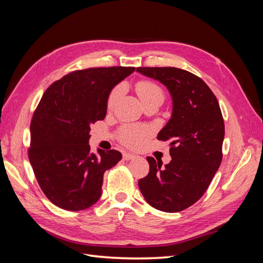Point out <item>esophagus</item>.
I'll return each mask as SVG.
<instances>
[{"label":"esophagus","instance_id":"1","mask_svg":"<svg viewBox=\"0 0 263 263\" xmlns=\"http://www.w3.org/2000/svg\"><path fill=\"white\" fill-rule=\"evenodd\" d=\"M134 158H135V155H133V154H129V153L123 154V160H125V161H128V160H130V159H134Z\"/></svg>","mask_w":263,"mask_h":263}]
</instances>
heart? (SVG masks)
Wrapping results in <instances>:
<instances>
[{"instance_id": "heart-1", "label": "heart", "mask_w": 263, "mask_h": 263, "mask_svg": "<svg viewBox=\"0 0 263 263\" xmlns=\"http://www.w3.org/2000/svg\"><path fill=\"white\" fill-rule=\"evenodd\" d=\"M136 92L142 103L156 98L163 100V97H164L161 86L153 81H148V80H141L137 82ZM122 93H123L122 85H117L114 87L107 98L108 108H112L116 104V102L118 101ZM151 135H153V129H151L150 127L129 125L121 128V130L118 133V137L123 145L129 148H138L145 144Z\"/></svg>"}]
</instances>
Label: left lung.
Returning a JSON list of instances; mask_svg holds the SVG:
<instances>
[{
    "instance_id": "8db88e82",
    "label": "left lung",
    "mask_w": 263,
    "mask_h": 263,
    "mask_svg": "<svg viewBox=\"0 0 263 263\" xmlns=\"http://www.w3.org/2000/svg\"><path fill=\"white\" fill-rule=\"evenodd\" d=\"M136 71L164 84L173 101L170 121L157 137L170 141L172 160L162 166L147 157L149 173L138 186L156 210L181 212L200 200L219 168L224 118L216 97L197 76L173 67H139Z\"/></svg>"
}]
</instances>
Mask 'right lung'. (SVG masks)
Here are the masks:
<instances>
[{
	"mask_svg": "<svg viewBox=\"0 0 263 263\" xmlns=\"http://www.w3.org/2000/svg\"><path fill=\"white\" fill-rule=\"evenodd\" d=\"M134 71V67L76 70L45 91L30 122L28 158L39 186L58 208L82 211L101 197L104 172L122 154L102 149L91 154L90 126L105 118L109 92Z\"/></svg>",
	"mask_w": 263,
	"mask_h": 263,
	"instance_id": "add662e5",
	"label": "right lung"
}]
</instances>
